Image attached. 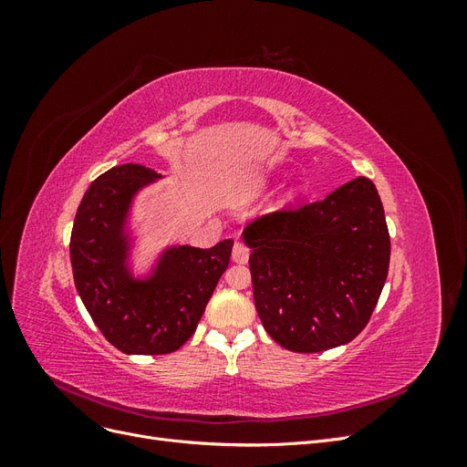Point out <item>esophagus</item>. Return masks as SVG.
Instances as JSON below:
<instances>
[{"instance_id":"esophagus-1","label":"esophagus","mask_w":467,"mask_h":467,"mask_svg":"<svg viewBox=\"0 0 467 467\" xmlns=\"http://www.w3.org/2000/svg\"><path fill=\"white\" fill-rule=\"evenodd\" d=\"M232 257H234V261H235V263H239V265L247 263V259H249V249H247V245H244V244H239V242H237V244L234 245Z\"/></svg>"}]
</instances>
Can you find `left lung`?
Segmentation results:
<instances>
[{"label": "left lung", "mask_w": 467, "mask_h": 467, "mask_svg": "<svg viewBox=\"0 0 467 467\" xmlns=\"http://www.w3.org/2000/svg\"><path fill=\"white\" fill-rule=\"evenodd\" d=\"M263 327L294 352L350 343L370 321L389 268L374 182L357 177L327 199L276 210L244 230Z\"/></svg>", "instance_id": "1"}]
</instances>
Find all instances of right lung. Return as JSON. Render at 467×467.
I'll use <instances>...</instances> for the list:
<instances>
[{"mask_svg": "<svg viewBox=\"0 0 467 467\" xmlns=\"http://www.w3.org/2000/svg\"><path fill=\"white\" fill-rule=\"evenodd\" d=\"M155 179L153 169L124 163L99 175L78 208L69 257L79 298L110 345L124 355H169L199 325L234 242L210 249L167 247L146 278L129 268L126 218L134 194Z\"/></svg>", "mask_w": 467, "mask_h": 467, "instance_id": "right-lung-1", "label": "right lung"}]
</instances>
